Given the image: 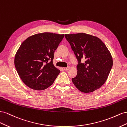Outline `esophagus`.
I'll list each match as a JSON object with an SVG mask.
<instances>
[{"instance_id": "obj_1", "label": "esophagus", "mask_w": 127, "mask_h": 127, "mask_svg": "<svg viewBox=\"0 0 127 127\" xmlns=\"http://www.w3.org/2000/svg\"><path fill=\"white\" fill-rule=\"evenodd\" d=\"M70 68V66H68V67H64V70H65V71H67V70H68Z\"/></svg>"}]
</instances>
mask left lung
Returning <instances> with one entry per match:
<instances>
[{
  "label": "left lung",
  "instance_id": "1",
  "mask_svg": "<svg viewBox=\"0 0 127 127\" xmlns=\"http://www.w3.org/2000/svg\"><path fill=\"white\" fill-rule=\"evenodd\" d=\"M78 61L77 75L72 79L74 85L84 93L99 89L107 80L113 59L105 43L96 36L79 33L65 34ZM85 60L84 64L81 60Z\"/></svg>",
  "mask_w": 127,
  "mask_h": 127
}]
</instances>
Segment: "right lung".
I'll use <instances>...</instances> for the list:
<instances>
[{
    "instance_id": "1",
    "label": "right lung",
    "mask_w": 127,
    "mask_h": 127,
    "mask_svg": "<svg viewBox=\"0 0 127 127\" xmlns=\"http://www.w3.org/2000/svg\"><path fill=\"white\" fill-rule=\"evenodd\" d=\"M64 34L43 32L32 35L22 43L14 64L24 84L36 90L51 86L60 71L53 63L54 53Z\"/></svg>"
}]
</instances>
